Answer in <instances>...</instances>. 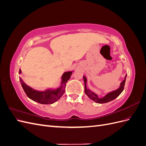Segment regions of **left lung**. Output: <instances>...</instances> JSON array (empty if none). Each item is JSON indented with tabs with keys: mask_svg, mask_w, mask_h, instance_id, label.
<instances>
[{
	"mask_svg": "<svg viewBox=\"0 0 146 146\" xmlns=\"http://www.w3.org/2000/svg\"><path fill=\"white\" fill-rule=\"evenodd\" d=\"M126 77H127V75H125L124 80H123L121 83L120 86H119V88H118L117 90L109 92V93H108L107 95L104 96V98H98V95H97L95 93H94L93 92H92L91 90L88 89V88H87V86H86V82H87L86 78L85 77V76H83V80H84V82H85V94L88 96V98H89L90 99H91V100H92L93 101L96 102L98 103V104H104V103L109 102L111 101L114 99H115L117 98V97H118L119 95H120L121 92L123 91V88H124Z\"/></svg>",
	"mask_w": 146,
	"mask_h": 146,
	"instance_id": "8db88e82",
	"label": "left lung"
}]
</instances>
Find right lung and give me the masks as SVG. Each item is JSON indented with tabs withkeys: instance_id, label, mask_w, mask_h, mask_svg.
Returning <instances> with one entry per match:
<instances>
[{
	"instance_id": "right-lung-1",
	"label": "right lung",
	"mask_w": 146,
	"mask_h": 146,
	"mask_svg": "<svg viewBox=\"0 0 146 146\" xmlns=\"http://www.w3.org/2000/svg\"><path fill=\"white\" fill-rule=\"evenodd\" d=\"M21 72V70L19 69V74ZM72 73V71H68L65 72L63 74L61 77V85L59 88L55 90L48 89L44 91H39L33 89L26 85L21 77H19V80L29 98L41 104H52L58 100L64 93L66 83L69 80Z\"/></svg>"
}]
</instances>
